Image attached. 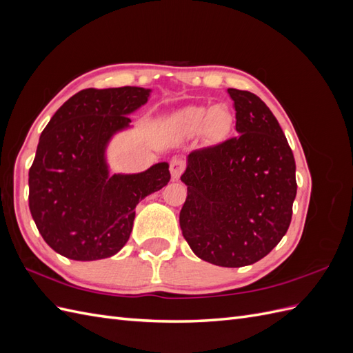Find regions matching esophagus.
Returning <instances> with one entry per match:
<instances>
[{
    "label": "esophagus",
    "instance_id": "obj_1",
    "mask_svg": "<svg viewBox=\"0 0 353 353\" xmlns=\"http://www.w3.org/2000/svg\"><path fill=\"white\" fill-rule=\"evenodd\" d=\"M169 169H170V176H172V179H174V181H176V179H179L181 174L184 172L185 165H184L183 160H179V159H174L172 162H170V166H169Z\"/></svg>",
    "mask_w": 353,
    "mask_h": 353
}]
</instances>
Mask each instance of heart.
Segmentation results:
<instances>
[{"label": "heart", "instance_id": "heart-1", "mask_svg": "<svg viewBox=\"0 0 353 353\" xmlns=\"http://www.w3.org/2000/svg\"><path fill=\"white\" fill-rule=\"evenodd\" d=\"M175 123L183 132L194 134L201 128L209 137H221L228 131L231 114L225 105H213L212 109L203 105H188L176 113Z\"/></svg>", "mask_w": 353, "mask_h": 353}]
</instances>
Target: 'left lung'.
Wrapping results in <instances>:
<instances>
[{
    "label": "left lung",
    "mask_w": 353,
    "mask_h": 353,
    "mask_svg": "<svg viewBox=\"0 0 353 353\" xmlns=\"http://www.w3.org/2000/svg\"><path fill=\"white\" fill-rule=\"evenodd\" d=\"M237 137L187 156L179 227L209 263L240 268L261 261L288 230L296 163L279 121L258 95L228 88Z\"/></svg>",
    "instance_id": "8db88e82"
}]
</instances>
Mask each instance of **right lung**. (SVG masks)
<instances>
[{
  "mask_svg": "<svg viewBox=\"0 0 353 353\" xmlns=\"http://www.w3.org/2000/svg\"><path fill=\"white\" fill-rule=\"evenodd\" d=\"M150 88L82 90L51 117L29 170V209L42 239L73 261L116 254L131 236L135 206L168 185L169 163L138 174H112L108 148L131 130L130 116Z\"/></svg>",
  "mask_w": 353,
  "mask_h": 353,
  "instance_id": "right-lung-1",
  "label": "right lung"
}]
</instances>
